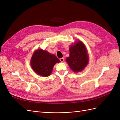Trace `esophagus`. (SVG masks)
<instances>
[{
    "label": "esophagus",
    "mask_w": 120,
    "mask_h": 120,
    "mask_svg": "<svg viewBox=\"0 0 120 120\" xmlns=\"http://www.w3.org/2000/svg\"><path fill=\"white\" fill-rule=\"evenodd\" d=\"M60 61H61V62H63L64 60V57H62V58H60Z\"/></svg>",
    "instance_id": "1"
}]
</instances>
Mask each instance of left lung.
I'll return each mask as SVG.
<instances>
[{
  "instance_id": "8db88e82",
  "label": "left lung",
  "mask_w": 120,
  "mask_h": 120,
  "mask_svg": "<svg viewBox=\"0 0 120 120\" xmlns=\"http://www.w3.org/2000/svg\"><path fill=\"white\" fill-rule=\"evenodd\" d=\"M70 56L66 60L71 70L79 72L83 70L89 61V56L86 47L81 41H78L70 48Z\"/></svg>"
}]
</instances>
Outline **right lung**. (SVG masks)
Returning <instances> with one entry per match:
<instances>
[{
    "instance_id": "obj_1",
    "label": "right lung",
    "mask_w": 120,
    "mask_h": 120,
    "mask_svg": "<svg viewBox=\"0 0 120 120\" xmlns=\"http://www.w3.org/2000/svg\"><path fill=\"white\" fill-rule=\"evenodd\" d=\"M59 62L60 60L54 54L46 50L38 49L32 55L30 63L32 68L37 74L48 77L52 72L54 64Z\"/></svg>"
}]
</instances>
